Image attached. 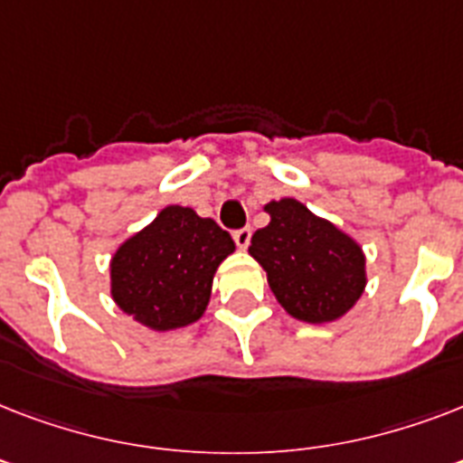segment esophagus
<instances>
[{
  "mask_svg": "<svg viewBox=\"0 0 463 463\" xmlns=\"http://www.w3.org/2000/svg\"><path fill=\"white\" fill-rule=\"evenodd\" d=\"M232 240H235V245L240 247V250H247L250 247V240H252V231L250 228H238V231H232Z\"/></svg>",
  "mask_w": 463,
  "mask_h": 463,
  "instance_id": "esophagus-1",
  "label": "esophagus"
}]
</instances>
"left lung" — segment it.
I'll return each instance as SVG.
<instances>
[{"mask_svg":"<svg viewBox=\"0 0 463 463\" xmlns=\"http://www.w3.org/2000/svg\"><path fill=\"white\" fill-rule=\"evenodd\" d=\"M267 228L252 235L250 254L267 271L276 300L309 324L334 322L365 288V257L336 225L296 199L267 203Z\"/></svg>","mask_w":463,"mask_h":463,"instance_id":"1","label":"left lung"}]
</instances>
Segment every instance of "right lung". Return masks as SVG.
Instances as JSON below:
<instances>
[{
  "label": "right lung",
  "mask_w": 463,
  "mask_h": 463,
  "mask_svg": "<svg viewBox=\"0 0 463 463\" xmlns=\"http://www.w3.org/2000/svg\"><path fill=\"white\" fill-rule=\"evenodd\" d=\"M235 250L228 232L184 206H167L112 260V298L151 329L187 326L209 305L218 264Z\"/></svg>",
  "instance_id": "1"
}]
</instances>
